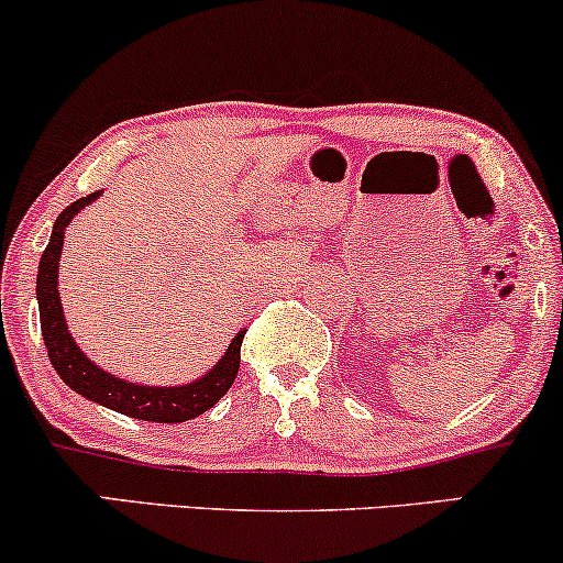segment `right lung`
I'll return each mask as SVG.
<instances>
[{"label": "right lung", "instance_id": "1", "mask_svg": "<svg viewBox=\"0 0 563 563\" xmlns=\"http://www.w3.org/2000/svg\"><path fill=\"white\" fill-rule=\"evenodd\" d=\"M100 196L102 190H97L92 196L74 200L68 209L60 211V217H57L53 224V235H49L47 249H44L42 254V262H38L36 301L49 363H53L57 376L63 378V384H68L76 394L108 407V410L121 412V416L156 423H185L190 421V418L203 416L209 407H214L219 399L228 394L232 380L238 376L245 331L235 333L228 352L219 357V363L214 367H209L200 378L177 386L134 384V380H126L102 371L100 365L92 363V360L81 352L79 344L74 341V335L68 331V322L60 303V290H57L63 238H66V228L74 222V217L79 214L84 206H89Z\"/></svg>", "mask_w": 563, "mask_h": 563}]
</instances>
